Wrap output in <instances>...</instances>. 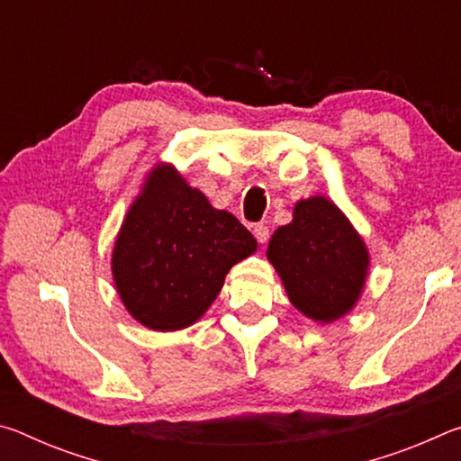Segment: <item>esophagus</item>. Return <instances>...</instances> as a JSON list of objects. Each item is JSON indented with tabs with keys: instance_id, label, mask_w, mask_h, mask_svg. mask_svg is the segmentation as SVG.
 <instances>
[{
	"instance_id": "1",
	"label": "esophagus",
	"mask_w": 461,
	"mask_h": 461,
	"mask_svg": "<svg viewBox=\"0 0 461 461\" xmlns=\"http://www.w3.org/2000/svg\"><path fill=\"white\" fill-rule=\"evenodd\" d=\"M252 233H254V238L260 241V244H267L268 238H270V231H268V225L267 223H256Z\"/></svg>"
}]
</instances>
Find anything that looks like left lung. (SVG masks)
<instances>
[{
    "label": "left lung",
    "instance_id": "left-lung-1",
    "mask_svg": "<svg viewBox=\"0 0 461 461\" xmlns=\"http://www.w3.org/2000/svg\"><path fill=\"white\" fill-rule=\"evenodd\" d=\"M293 305L315 321L330 323L356 305L368 272L362 238L325 197L294 205L293 221L275 231L268 244Z\"/></svg>",
    "mask_w": 461,
    "mask_h": 461
}]
</instances>
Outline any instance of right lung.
Segmentation results:
<instances>
[{"label": "right lung", "instance_id": "right-lung-1", "mask_svg": "<svg viewBox=\"0 0 461 461\" xmlns=\"http://www.w3.org/2000/svg\"><path fill=\"white\" fill-rule=\"evenodd\" d=\"M254 249L236 217L213 209L170 167H156L122 225L112 270L140 323L175 331L205 313L230 268Z\"/></svg>", "mask_w": 461, "mask_h": 461}]
</instances>
